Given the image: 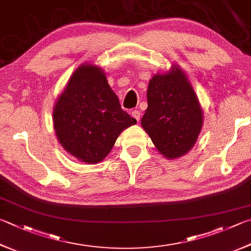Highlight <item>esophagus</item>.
Instances as JSON below:
<instances>
[{"mask_svg": "<svg viewBox=\"0 0 251 251\" xmlns=\"http://www.w3.org/2000/svg\"><path fill=\"white\" fill-rule=\"evenodd\" d=\"M131 116H133L136 121L139 122V120H140V112L138 110L131 111Z\"/></svg>", "mask_w": 251, "mask_h": 251, "instance_id": "esophagus-1", "label": "esophagus"}]
</instances>
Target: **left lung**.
I'll return each instance as SVG.
<instances>
[{
  "label": "left lung",
  "mask_w": 251,
  "mask_h": 251,
  "mask_svg": "<svg viewBox=\"0 0 251 251\" xmlns=\"http://www.w3.org/2000/svg\"><path fill=\"white\" fill-rule=\"evenodd\" d=\"M148 107L141 126L168 159L185 154L202 128L203 116L197 95L179 68L156 75L147 90Z\"/></svg>",
  "instance_id": "8db88e82"
}]
</instances>
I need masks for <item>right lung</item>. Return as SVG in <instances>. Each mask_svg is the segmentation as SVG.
I'll use <instances>...</instances> for the list:
<instances>
[{"instance_id": "obj_1", "label": "right lung", "mask_w": 251, "mask_h": 251, "mask_svg": "<svg viewBox=\"0 0 251 251\" xmlns=\"http://www.w3.org/2000/svg\"><path fill=\"white\" fill-rule=\"evenodd\" d=\"M136 120L122 110L100 68L79 67L53 108L59 143L86 163H98L111 151L123 130Z\"/></svg>"}]
</instances>
